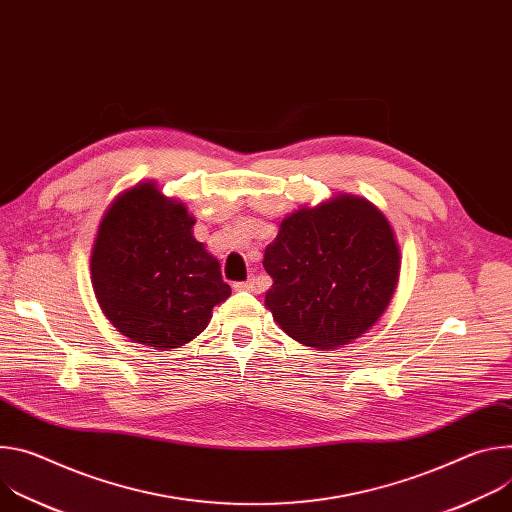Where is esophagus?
<instances>
[{"instance_id":"1","label":"esophagus","mask_w":512,"mask_h":512,"mask_svg":"<svg viewBox=\"0 0 512 512\" xmlns=\"http://www.w3.org/2000/svg\"><path fill=\"white\" fill-rule=\"evenodd\" d=\"M235 289H241V291H257V281L255 279H249V281H239L235 283Z\"/></svg>"}]
</instances>
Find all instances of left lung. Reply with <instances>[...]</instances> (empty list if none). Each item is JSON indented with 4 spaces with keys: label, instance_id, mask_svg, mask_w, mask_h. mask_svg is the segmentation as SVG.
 I'll return each instance as SVG.
<instances>
[{
    "label": "left lung",
    "instance_id": "8db88e82",
    "mask_svg": "<svg viewBox=\"0 0 512 512\" xmlns=\"http://www.w3.org/2000/svg\"><path fill=\"white\" fill-rule=\"evenodd\" d=\"M263 267L273 277L265 294L273 320L300 344L328 350L360 338L385 314L401 251L371 200L334 194L281 218Z\"/></svg>",
    "mask_w": 512,
    "mask_h": 512
}]
</instances>
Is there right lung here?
Listing matches in <instances>:
<instances>
[{
    "label": "right lung",
    "mask_w": 512,
    "mask_h": 512,
    "mask_svg": "<svg viewBox=\"0 0 512 512\" xmlns=\"http://www.w3.org/2000/svg\"><path fill=\"white\" fill-rule=\"evenodd\" d=\"M196 218L154 180L107 206L91 249V283L105 318L154 350L180 348L206 330L231 296L221 265L196 241Z\"/></svg>",
    "instance_id": "right-lung-1"
}]
</instances>
